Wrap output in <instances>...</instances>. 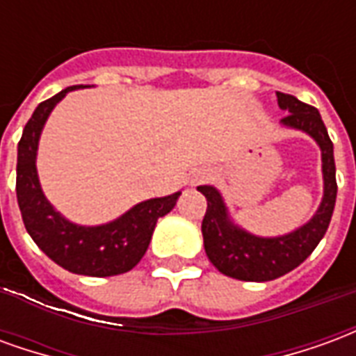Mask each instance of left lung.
<instances>
[{
	"instance_id": "1",
	"label": "left lung",
	"mask_w": 356,
	"mask_h": 356,
	"mask_svg": "<svg viewBox=\"0 0 356 356\" xmlns=\"http://www.w3.org/2000/svg\"><path fill=\"white\" fill-rule=\"evenodd\" d=\"M276 99L280 108L288 110V116L282 118V124L309 133L321 147L324 196L313 219L299 227L298 231L275 238H261L232 223L217 188L208 185L198 186V191L208 200V209L202 221L204 248L208 259L216 265L219 273L246 282L275 280L305 261L328 231L330 219L336 206L337 183L334 145L328 137L326 125L322 122L321 112L311 104L296 99L293 95L276 91Z\"/></svg>"
}]
</instances>
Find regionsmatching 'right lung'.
Instances as JSON below:
<instances>
[{"label":"right lung","mask_w":356,"mask_h":356,"mask_svg":"<svg viewBox=\"0 0 356 356\" xmlns=\"http://www.w3.org/2000/svg\"><path fill=\"white\" fill-rule=\"evenodd\" d=\"M74 89L78 86L63 89L55 97L40 102L24 125L17 156V200L28 234L57 265L76 275L99 278L122 275L143 259L156 221L175 208L181 193L140 202L122 217L99 227L74 225L55 211L40 186L35 154L51 110Z\"/></svg>","instance_id":"1"}]
</instances>
